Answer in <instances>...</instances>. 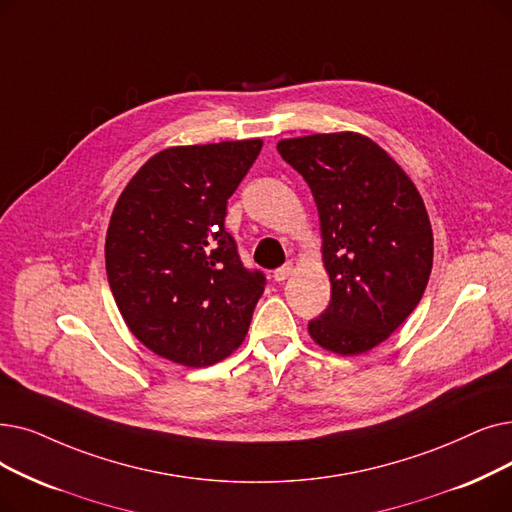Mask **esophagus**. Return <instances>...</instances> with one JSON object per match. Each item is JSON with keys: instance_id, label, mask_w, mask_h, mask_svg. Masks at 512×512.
<instances>
[{"instance_id": "obj_1", "label": "esophagus", "mask_w": 512, "mask_h": 512, "mask_svg": "<svg viewBox=\"0 0 512 512\" xmlns=\"http://www.w3.org/2000/svg\"><path fill=\"white\" fill-rule=\"evenodd\" d=\"M291 274H293V263H286V265H282V268H278L274 272V280L276 282H284Z\"/></svg>"}]
</instances>
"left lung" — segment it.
Segmentation results:
<instances>
[{
	"label": "left lung",
	"mask_w": 512,
	"mask_h": 512,
	"mask_svg": "<svg viewBox=\"0 0 512 512\" xmlns=\"http://www.w3.org/2000/svg\"><path fill=\"white\" fill-rule=\"evenodd\" d=\"M307 182L320 217L330 305L307 330L322 349L360 355L387 341L425 293L433 230L414 182L355 131L278 142Z\"/></svg>",
	"instance_id": "obj_1"
}]
</instances>
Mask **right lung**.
I'll return each mask as SVG.
<instances>
[{
	"mask_svg": "<svg viewBox=\"0 0 512 512\" xmlns=\"http://www.w3.org/2000/svg\"><path fill=\"white\" fill-rule=\"evenodd\" d=\"M263 142L171 146L131 177L110 215L106 276L140 343L188 368L240 347L265 276L244 268L224 219Z\"/></svg>",
	"mask_w": 512,
	"mask_h": 512,
	"instance_id": "1",
	"label": "right lung"
}]
</instances>
